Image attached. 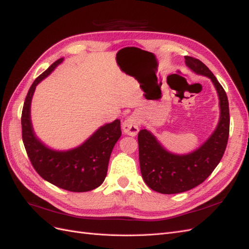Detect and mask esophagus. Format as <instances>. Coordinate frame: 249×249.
I'll return each instance as SVG.
<instances>
[{"instance_id":"esophagus-1","label":"esophagus","mask_w":249,"mask_h":249,"mask_svg":"<svg viewBox=\"0 0 249 249\" xmlns=\"http://www.w3.org/2000/svg\"><path fill=\"white\" fill-rule=\"evenodd\" d=\"M123 129L126 135L136 136L139 132V117L135 114L127 117L123 124Z\"/></svg>"}]
</instances>
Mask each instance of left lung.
Wrapping results in <instances>:
<instances>
[{"label":"left lung","mask_w":249,"mask_h":249,"mask_svg":"<svg viewBox=\"0 0 249 249\" xmlns=\"http://www.w3.org/2000/svg\"><path fill=\"white\" fill-rule=\"evenodd\" d=\"M186 65L211 79L219 96L220 118L214 133L193 153L178 156L167 152L147 130L138 134L140 170L145 184L156 192L176 194L198 186L219 164L230 134L229 100L223 87L200 60L186 56Z\"/></svg>","instance_id":"1"}]
</instances>
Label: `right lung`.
Here are the masks:
<instances>
[{
  "label": "right lung",
  "mask_w": 249,
  "mask_h": 249,
  "mask_svg": "<svg viewBox=\"0 0 249 249\" xmlns=\"http://www.w3.org/2000/svg\"><path fill=\"white\" fill-rule=\"evenodd\" d=\"M62 61V58L55 61L30 87L21 112V136L32 166L43 179L67 191L86 192L101 186L107 176L112 149L122 136L120 120L101 126L82 145L66 152L53 150L36 138L30 116L33 93Z\"/></svg>",
  "instance_id": "right-lung-1"
}]
</instances>
